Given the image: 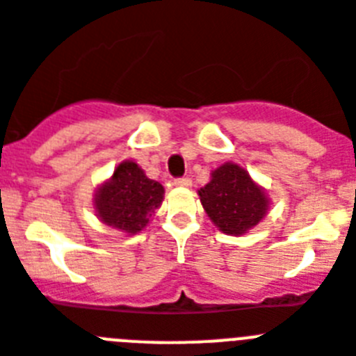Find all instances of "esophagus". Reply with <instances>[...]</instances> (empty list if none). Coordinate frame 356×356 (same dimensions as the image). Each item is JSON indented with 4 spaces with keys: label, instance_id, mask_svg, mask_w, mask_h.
I'll return each instance as SVG.
<instances>
[{
    "label": "esophagus",
    "instance_id": "obj_1",
    "mask_svg": "<svg viewBox=\"0 0 356 356\" xmlns=\"http://www.w3.org/2000/svg\"><path fill=\"white\" fill-rule=\"evenodd\" d=\"M174 184L179 186V188H190L191 179L190 177H179V179H175Z\"/></svg>",
    "mask_w": 356,
    "mask_h": 356
}]
</instances>
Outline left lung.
I'll use <instances>...</instances> for the list:
<instances>
[{"label":"left lung","mask_w":356,"mask_h":356,"mask_svg":"<svg viewBox=\"0 0 356 356\" xmlns=\"http://www.w3.org/2000/svg\"><path fill=\"white\" fill-rule=\"evenodd\" d=\"M211 222L225 234L239 236L257 225L268 213L270 198L248 172L236 163H223L211 181L198 190Z\"/></svg>","instance_id":"8db88e82"}]
</instances>
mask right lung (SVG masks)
Segmentation results:
<instances>
[{
	"label": "right lung",
	"instance_id": "right-lung-1",
	"mask_svg": "<svg viewBox=\"0 0 356 356\" xmlns=\"http://www.w3.org/2000/svg\"><path fill=\"white\" fill-rule=\"evenodd\" d=\"M165 188L145 175L134 161H122L111 179L95 191L94 207L97 218L108 227L136 234L149 223L161 206Z\"/></svg>",
	"mask_w": 356,
	"mask_h": 356
}]
</instances>
